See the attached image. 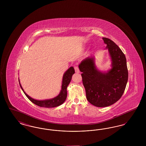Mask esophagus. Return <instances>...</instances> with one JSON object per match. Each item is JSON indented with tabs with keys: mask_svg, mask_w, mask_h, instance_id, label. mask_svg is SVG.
<instances>
[{
	"mask_svg": "<svg viewBox=\"0 0 146 146\" xmlns=\"http://www.w3.org/2000/svg\"><path fill=\"white\" fill-rule=\"evenodd\" d=\"M74 70H75V72H76V73H79V72H80L79 69L78 67H77V66L74 67Z\"/></svg>",
	"mask_w": 146,
	"mask_h": 146,
	"instance_id": "1",
	"label": "esophagus"
}]
</instances>
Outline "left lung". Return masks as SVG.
Returning <instances> with one entry per match:
<instances>
[{"mask_svg":"<svg viewBox=\"0 0 146 146\" xmlns=\"http://www.w3.org/2000/svg\"><path fill=\"white\" fill-rule=\"evenodd\" d=\"M102 39L111 58V69L107 72L97 70L92 56L86 58L79 65L86 98L98 107L110 106L117 102L125 91L128 80L125 55L110 39Z\"/></svg>","mask_w":146,"mask_h":146,"instance_id":"left-lung-1","label":"left lung"}]
</instances>
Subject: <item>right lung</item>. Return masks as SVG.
Segmentation results:
<instances>
[{
	"mask_svg": "<svg viewBox=\"0 0 146 146\" xmlns=\"http://www.w3.org/2000/svg\"><path fill=\"white\" fill-rule=\"evenodd\" d=\"M74 73H75V71H74V68L73 67H70V68L64 73L63 76L61 90L60 91V94L56 97L51 98V99H49V100H35L34 98L29 96L24 91L22 87L21 86L19 79V81L20 85V87H21L22 90L23 91L25 95L27 97L28 99L32 102H33L34 104H36L38 106L42 107L52 108V107H57V106L62 104L65 101V100L67 98V88L71 81L72 76L73 74H74Z\"/></svg>",
	"mask_w": 146,
	"mask_h": 146,
	"instance_id": "add662e5",
	"label": "right lung"
}]
</instances>
